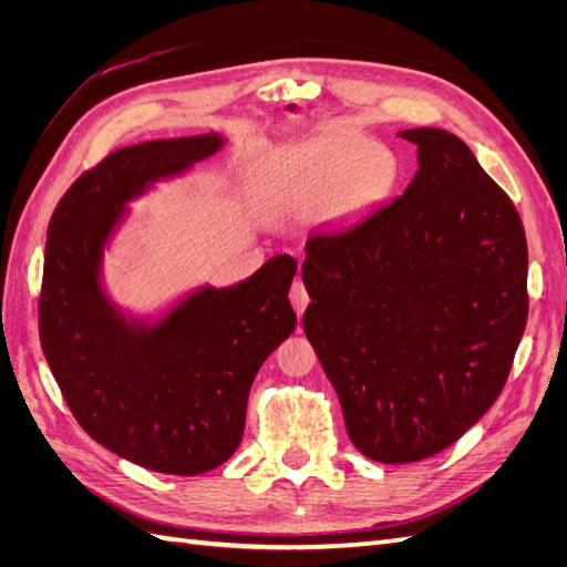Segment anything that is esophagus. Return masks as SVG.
<instances>
[{
	"mask_svg": "<svg viewBox=\"0 0 567 567\" xmlns=\"http://www.w3.org/2000/svg\"><path fill=\"white\" fill-rule=\"evenodd\" d=\"M290 302H292V307H295V311H297V317H302L307 305H309V295H307V290H305V285L299 282V280L292 285Z\"/></svg>",
	"mask_w": 567,
	"mask_h": 567,
	"instance_id": "34e87169",
	"label": "esophagus"
}]
</instances>
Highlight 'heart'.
<instances>
[{
    "label": "heart",
    "mask_w": 567,
    "mask_h": 567,
    "mask_svg": "<svg viewBox=\"0 0 567 567\" xmlns=\"http://www.w3.org/2000/svg\"><path fill=\"white\" fill-rule=\"evenodd\" d=\"M396 185V161L382 143L327 131L272 161L265 207L272 216H315L339 224L378 207Z\"/></svg>",
    "instance_id": "heart-1"
}]
</instances>
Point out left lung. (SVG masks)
I'll return each mask as SVG.
<instances>
[{
    "mask_svg": "<svg viewBox=\"0 0 567 567\" xmlns=\"http://www.w3.org/2000/svg\"><path fill=\"white\" fill-rule=\"evenodd\" d=\"M419 171L404 195L341 234L307 238L305 333L378 463L457 441L497 400L526 329L519 214L465 143L406 128Z\"/></svg>",
    "mask_w": 567,
    "mask_h": 567,
    "instance_id": "1",
    "label": "left lung"
}]
</instances>
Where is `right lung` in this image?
Listing matches in <instances>:
<instances>
[{
  "instance_id": "right-lung-1",
  "label": "right lung",
  "mask_w": 567,
  "mask_h": 567,
  "mask_svg": "<svg viewBox=\"0 0 567 567\" xmlns=\"http://www.w3.org/2000/svg\"><path fill=\"white\" fill-rule=\"evenodd\" d=\"M221 134L143 141L75 179L53 212L39 305L41 346L78 424L104 449L167 475L234 455L250 384L297 327V260L277 252L248 280L199 285L158 315L114 302L104 252L128 204L224 148Z\"/></svg>"
}]
</instances>
